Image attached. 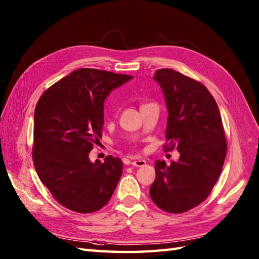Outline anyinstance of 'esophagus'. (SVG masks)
Segmentation results:
<instances>
[{
    "mask_svg": "<svg viewBox=\"0 0 259 259\" xmlns=\"http://www.w3.org/2000/svg\"><path fill=\"white\" fill-rule=\"evenodd\" d=\"M131 164L135 167H144V166H146V161L144 160V159H137V160L131 161Z\"/></svg>",
    "mask_w": 259,
    "mask_h": 259,
    "instance_id": "esophagus-1",
    "label": "esophagus"
}]
</instances>
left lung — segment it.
<instances>
[{
	"label": "left lung",
	"instance_id": "1",
	"mask_svg": "<svg viewBox=\"0 0 259 259\" xmlns=\"http://www.w3.org/2000/svg\"><path fill=\"white\" fill-rule=\"evenodd\" d=\"M153 79L166 100L168 120L164 150L176 148L179 160L155 162L150 197L162 210L188 211L210 194L221 176L227 142L221 112L207 88L171 69L157 70Z\"/></svg>",
	"mask_w": 259,
	"mask_h": 259
}]
</instances>
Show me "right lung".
<instances>
[{
	"mask_svg": "<svg viewBox=\"0 0 259 259\" xmlns=\"http://www.w3.org/2000/svg\"><path fill=\"white\" fill-rule=\"evenodd\" d=\"M134 76L79 69L51 85L34 111L32 158L38 178L59 203L89 213L110 200L122 175L121 159L91 162L89 152L101 138L103 102Z\"/></svg>",
	"mask_w": 259,
	"mask_h": 259,
	"instance_id": "add662e5",
	"label": "right lung"
}]
</instances>
